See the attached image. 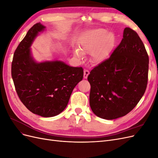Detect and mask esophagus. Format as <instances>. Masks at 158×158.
<instances>
[{
  "label": "esophagus",
  "instance_id": "34e87169",
  "mask_svg": "<svg viewBox=\"0 0 158 158\" xmlns=\"http://www.w3.org/2000/svg\"><path fill=\"white\" fill-rule=\"evenodd\" d=\"M89 71H88V70L84 69V78L86 79V78H88V76L89 75Z\"/></svg>",
  "mask_w": 158,
  "mask_h": 158
}]
</instances>
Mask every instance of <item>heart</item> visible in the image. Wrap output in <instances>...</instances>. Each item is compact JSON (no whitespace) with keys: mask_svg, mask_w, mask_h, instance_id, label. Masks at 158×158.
<instances>
[{"mask_svg":"<svg viewBox=\"0 0 158 158\" xmlns=\"http://www.w3.org/2000/svg\"><path fill=\"white\" fill-rule=\"evenodd\" d=\"M117 41V36L113 31L103 28L90 30L80 40L78 49L74 50V55L81 59L84 54L90 53L91 63L99 64L111 55Z\"/></svg>","mask_w":158,"mask_h":158,"instance_id":"1","label":"heart"}]
</instances>
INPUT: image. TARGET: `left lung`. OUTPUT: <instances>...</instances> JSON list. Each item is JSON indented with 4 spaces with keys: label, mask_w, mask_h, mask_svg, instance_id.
<instances>
[{
    "label": "left lung",
    "mask_w": 158,
    "mask_h": 158,
    "mask_svg": "<svg viewBox=\"0 0 158 158\" xmlns=\"http://www.w3.org/2000/svg\"><path fill=\"white\" fill-rule=\"evenodd\" d=\"M149 58L137 33L126 27L111 56L91 70L89 105L95 115L113 120L126 115L144 95Z\"/></svg>",
    "instance_id": "left-lung-1"
}]
</instances>
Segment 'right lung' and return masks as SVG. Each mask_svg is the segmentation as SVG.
<instances>
[{"label": "right lung", "instance_id": "1", "mask_svg": "<svg viewBox=\"0 0 158 158\" xmlns=\"http://www.w3.org/2000/svg\"><path fill=\"white\" fill-rule=\"evenodd\" d=\"M45 28L37 23L27 31L14 52L11 73L17 94L26 108L38 115L51 117L64 111L84 71L59 60H35L31 46Z\"/></svg>", "mask_w": 158, "mask_h": 158}]
</instances>
